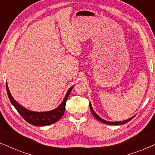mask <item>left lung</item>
Segmentation results:
<instances>
[{
	"label": "left lung",
	"instance_id": "left-lung-1",
	"mask_svg": "<svg viewBox=\"0 0 155 155\" xmlns=\"http://www.w3.org/2000/svg\"><path fill=\"white\" fill-rule=\"evenodd\" d=\"M90 108L91 112H92V114H93V116H94V117L96 118L97 120H99V121H101V122L104 123V124H108V125H115V126H118V125H123V124H126V123H128V121H130V120L131 119H133V118L134 117V116H133V117L130 118H129V119H128V120H124V121L109 122V121H107V120H105L102 119V118L99 117V116L98 115H97V114L96 113H95L94 111V110H93V109H92V105H91V104H90Z\"/></svg>",
	"mask_w": 155,
	"mask_h": 155
}]
</instances>
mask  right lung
<instances>
[{
    "instance_id": "1",
    "label": "right lung",
    "mask_w": 155,
    "mask_h": 155,
    "mask_svg": "<svg viewBox=\"0 0 155 155\" xmlns=\"http://www.w3.org/2000/svg\"><path fill=\"white\" fill-rule=\"evenodd\" d=\"M74 85L69 89L66 95H65L64 99H63L61 104L59 105L58 107H57L56 109L53 110V111L47 112H35L25 109V108L22 107V106L19 104L13 99V97H12L11 94L10 93L7 84H6V90H7V93L10 102L12 103V104L14 106V107L18 111V113L20 114L21 116L27 122L33 125V126H47V125L54 124V123L58 121L62 117L65 111V103H66L67 99Z\"/></svg>"
}]
</instances>
